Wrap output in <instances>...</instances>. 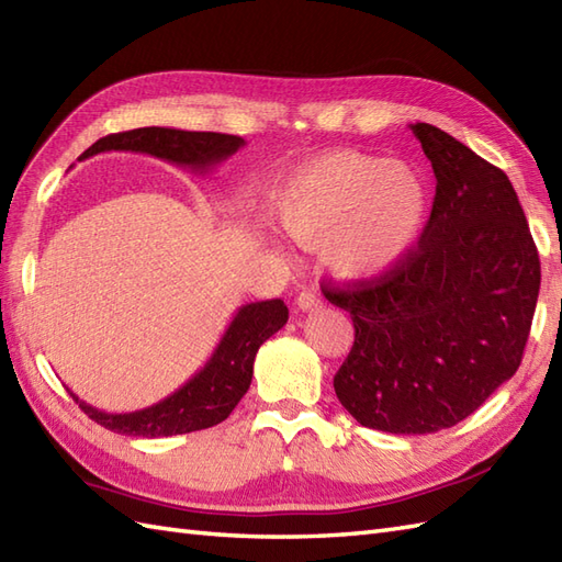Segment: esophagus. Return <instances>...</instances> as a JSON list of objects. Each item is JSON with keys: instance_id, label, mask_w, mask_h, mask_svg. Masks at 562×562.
Wrapping results in <instances>:
<instances>
[{"instance_id": "1", "label": "esophagus", "mask_w": 562, "mask_h": 562, "mask_svg": "<svg viewBox=\"0 0 562 562\" xmlns=\"http://www.w3.org/2000/svg\"><path fill=\"white\" fill-rule=\"evenodd\" d=\"M296 306H299L301 311H313V308H318V306H321V296H318V292H315V290H304V292H301V294L296 296Z\"/></svg>"}]
</instances>
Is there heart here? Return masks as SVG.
I'll return each mask as SVG.
<instances>
[{"mask_svg":"<svg viewBox=\"0 0 562 562\" xmlns=\"http://www.w3.org/2000/svg\"><path fill=\"white\" fill-rule=\"evenodd\" d=\"M429 184L401 161L361 151H327L296 166L270 194L286 235L318 244L339 276H386L415 249L429 215Z\"/></svg>","mask_w":562,"mask_h":562,"instance_id":"heart-1","label":"heart"}]
</instances>
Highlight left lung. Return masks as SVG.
<instances>
[{"label":"left lung","mask_w":562,"mask_h":562,"mask_svg":"<svg viewBox=\"0 0 562 562\" xmlns=\"http://www.w3.org/2000/svg\"><path fill=\"white\" fill-rule=\"evenodd\" d=\"M411 131L437 178L418 247L386 276L325 296L356 329L335 375L341 406L370 429L431 435L520 368L541 263L506 172L435 125Z\"/></svg>","instance_id":"left-lung-1"}]
</instances>
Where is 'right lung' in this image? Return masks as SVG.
<instances>
[{"label":"right lung","instance_id":"right-lung-1","mask_svg":"<svg viewBox=\"0 0 562 562\" xmlns=\"http://www.w3.org/2000/svg\"><path fill=\"white\" fill-rule=\"evenodd\" d=\"M239 147H244V139L237 135L190 133L176 131V127H137V131L97 139L82 154V158L102 151H137L206 172L225 161L227 156H233ZM286 318H290V311H286L282 299L256 301V304L241 306L235 313L233 323L227 325L206 366L194 372L178 392H172L149 408L133 413H106L85 404L70 390L68 392L85 415H90L97 425L127 437L156 439L213 427L223 423L235 411L239 398L247 394L258 349L266 339L284 327Z\"/></svg>","mask_w":562,"mask_h":562}]
</instances>
